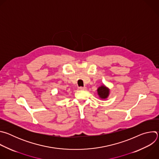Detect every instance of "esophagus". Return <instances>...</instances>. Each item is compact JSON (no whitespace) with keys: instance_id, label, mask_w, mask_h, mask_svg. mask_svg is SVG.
Returning a JSON list of instances; mask_svg holds the SVG:
<instances>
[{"instance_id":"34e87169","label":"esophagus","mask_w":159,"mask_h":159,"mask_svg":"<svg viewBox=\"0 0 159 159\" xmlns=\"http://www.w3.org/2000/svg\"><path fill=\"white\" fill-rule=\"evenodd\" d=\"M79 89L82 90H86V87H79Z\"/></svg>"}]
</instances>
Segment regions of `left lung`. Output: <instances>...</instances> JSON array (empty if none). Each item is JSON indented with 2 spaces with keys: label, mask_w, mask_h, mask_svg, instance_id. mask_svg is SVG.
<instances>
[{
  "label": "left lung",
  "mask_w": 159,
  "mask_h": 159,
  "mask_svg": "<svg viewBox=\"0 0 159 159\" xmlns=\"http://www.w3.org/2000/svg\"><path fill=\"white\" fill-rule=\"evenodd\" d=\"M97 90H98V94L101 99H105L109 96V89L107 87H106L104 85L100 86Z\"/></svg>",
  "instance_id": "left-lung-1"
}]
</instances>
